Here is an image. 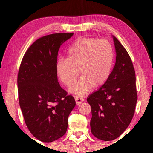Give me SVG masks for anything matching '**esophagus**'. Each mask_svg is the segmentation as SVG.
Wrapping results in <instances>:
<instances>
[{"label":"esophagus","mask_w":153,"mask_h":153,"mask_svg":"<svg viewBox=\"0 0 153 153\" xmlns=\"http://www.w3.org/2000/svg\"><path fill=\"white\" fill-rule=\"evenodd\" d=\"M74 99L75 101H76V104H78V105L81 104L83 101H84V98H83L82 97H79V96H75Z\"/></svg>","instance_id":"esophagus-1"}]
</instances>
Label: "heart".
<instances>
[{
	"instance_id": "heart-1",
	"label": "heart",
	"mask_w": 153,
	"mask_h": 153,
	"mask_svg": "<svg viewBox=\"0 0 153 153\" xmlns=\"http://www.w3.org/2000/svg\"><path fill=\"white\" fill-rule=\"evenodd\" d=\"M66 54L67 58H60L56 65L60 81L70 88L79 76V70L82 76L71 88L72 93L84 95L108 80L114 64V52L106 39L81 37L71 44Z\"/></svg>"
}]
</instances>
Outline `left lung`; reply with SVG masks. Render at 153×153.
I'll use <instances>...</instances> for the list:
<instances>
[{"label":"left lung","mask_w":153,"mask_h":153,"mask_svg":"<svg viewBox=\"0 0 153 153\" xmlns=\"http://www.w3.org/2000/svg\"><path fill=\"white\" fill-rule=\"evenodd\" d=\"M116 49V63L108 80L87 102L91 106V132L108 141L116 139L129 126L137 101L135 71L129 55L112 35Z\"/></svg>","instance_id":"obj_1"}]
</instances>
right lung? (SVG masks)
Segmentation results:
<instances>
[{
  "label": "right lung",
  "instance_id": "add662e5",
  "mask_svg": "<svg viewBox=\"0 0 153 153\" xmlns=\"http://www.w3.org/2000/svg\"><path fill=\"white\" fill-rule=\"evenodd\" d=\"M73 34L55 33L37 39L19 70V101L25 123L42 142L54 141L66 133L68 116L76 105L74 98L60 87L56 70L58 50Z\"/></svg>",
  "mask_w": 153,
  "mask_h": 153
}]
</instances>
